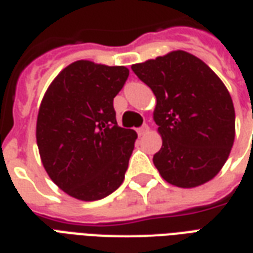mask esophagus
Here are the masks:
<instances>
[{"label":"esophagus","instance_id":"esophagus-1","mask_svg":"<svg viewBox=\"0 0 253 253\" xmlns=\"http://www.w3.org/2000/svg\"><path fill=\"white\" fill-rule=\"evenodd\" d=\"M148 130H149L148 125L144 124V125H141V126H140V128H137V133H139L140 136H143V134L147 133V132H148Z\"/></svg>","mask_w":253,"mask_h":253}]
</instances>
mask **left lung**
Wrapping results in <instances>:
<instances>
[{"mask_svg":"<svg viewBox=\"0 0 253 253\" xmlns=\"http://www.w3.org/2000/svg\"><path fill=\"white\" fill-rule=\"evenodd\" d=\"M132 70L156 97L154 120L163 144L154 165L162 178L185 189L213 179L235 141V108L222 81L185 51L133 64Z\"/></svg>","mask_w":253,"mask_h":253,"instance_id":"obj_1","label":"left lung"}]
</instances>
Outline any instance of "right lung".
Returning a JSON list of instances; mask_svg holds the SVG:
<instances>
[{"label":"right lung","mask_w":253,"mask_h":253,"mask_svg":"<svg viewBox=\"0 0 253 253\" xmlns=\"http://www.w3.org/2000/svg\"><path fill=\"white\" fill-rule=\"evenodd\" d=\"M129 70L78 60L62 70L39 109L36 140L49 178L81 201L102 200L124 182L137 134L117 125L113 99Z\"/></svg>","instance_id":"add662e5"}]
</instances>
